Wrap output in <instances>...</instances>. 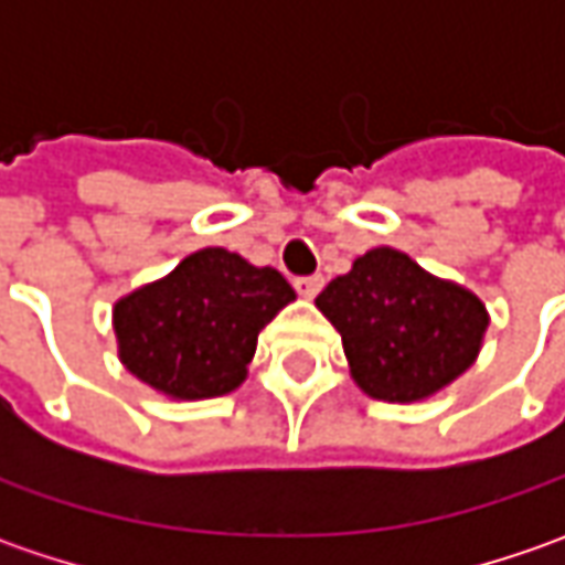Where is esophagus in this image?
<instances>
[{"label":"esophagus","instance_id":"esophagus-1","mask_svg":"<svg viewBox=\"0 0 565 565\" xmlns=\"http://www.w3.org/2000/svg\"><path fill=\"white\" fill-rule=\"evenodd\" d=\"M295 289L301 298H315L323 289V276H301V279H295Z\"/></svg>","mask_w":565,"mask_h":565}]
</instances>
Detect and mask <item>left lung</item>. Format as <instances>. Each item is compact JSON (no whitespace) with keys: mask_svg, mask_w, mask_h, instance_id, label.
<instances>
[{"mask_svg":"<svg viewBox=\"0 0 565 565\" xmlns=\"http://www.w3.org/2000/svg\"><path fill=\"white\" fill-rule=\"evenodd\" d=\"M342 337L352 380L371 399L422 402L475 364L484 301L396 248L361 254L315 301Z\"/></svg>","mask_w":565,"mask_h":565,"instance_id":"left-lung-1","label":"left lung"}]
</instances>
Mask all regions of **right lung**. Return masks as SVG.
<instances>
[{"label":"right lung","instance_id":"right-lung-1","mask_svg":"<svg viewBox=\"0 0 565 565\" xmlns=\"http://www.w3.org/2000/svg\"><path fill=\"white\" fill-rule=\"evenodd\" d=\"M289 301L295 289L279 270L226 248L194 250L116 301L119 359L169 399L226 396L248 377L260 330Z\"/></svg>","mask_w":565,"mask_h":565}]
</instances>
